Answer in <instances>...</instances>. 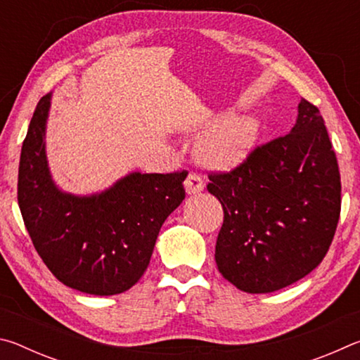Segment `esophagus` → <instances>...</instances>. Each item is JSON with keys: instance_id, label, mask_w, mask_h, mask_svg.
<instances>
[{"instance_id": "1", "label": "esophagus", "mask_w": 360, "mask_h": 360, "mask_svg": "<svg viewBox=\"0 0 360 360\" xmlns=\"http://www.w3.org/2000/svg\"><path fill=\"white\" fill-rule=\"evenodd\" d=\"M184 186H186V192H187L188 195H192V193L202 192L203 188H205V182H203V179H202V176L197 174V173H193V172H191V173L187 174Z\"/></svg>"}]
</instances>
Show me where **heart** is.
Returning <instances> with one entry per match:
<instances>
[{
    "instance_id": "obj_1",
    "label": "heart",
    "mask_w": 360,
    "mask_h": 360,
    "mask_svg": "<svg viewBox=\"0 0 360 360\" xmlns=\"http://www.w3.org/2000/svg\"><path fill=\"white\" fill-rule=\"evenodd\" d=\"M206 124V122H205ZM259 136L254 117H230L219 122L198 143V155L216 168H229L245 160Z\"/></svg>"
}]
</instances>
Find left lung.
I'll use <instances>...</instances> for the list:
<instances>
[{"mask_svg": "<svg viewBox=\"0 0 360 360\" xmlns=\"http://www.w3.org/2000/svg\"><path fill=\"white\" fill-rule=\"evenodd\" d=\"M208 178V192L224 210L216 264L235 288L275 292L326 257L340 219L341 181L324 119L311 103L302 98L289 135Z\"/></svg>", "mask_w": 360, "mask_h": 360, "instance_id": "8db88e82", "label": "left lung"}]
</instances>
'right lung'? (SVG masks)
I'll return each mask as SVG.
<instances>
[{
	"instance_id": "right-lung-1",
	"label": "right lung",
	"mask_w": 360,
	"mask_h": 360,
	"mask_svg": "<svg viewBox=\"0 0 360 360\" xmlns=\"http://www.w3.org/2000/svg\"><path fill=\"white\" fill-rule=\"evenodd\" d=\"M51 94L39 100L23 139L17 200L30 238L60 283L90 295L133 288L149 265L165 219L186 198L187 172L131 173L92 197L58 191L46 160Z\"/></svg>"
}]
</instances>
